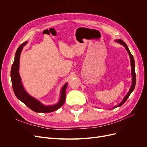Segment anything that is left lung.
<instances>
[{
    "label": "left lung",
    "mask_w": 147,
    "mask_h": 147,
    "mask_svg": "<svg viewBox=\"0 0 147 147\" xmlns=\"http://www.w3.org/2000/svg\"><path fill=\"white\" fill-rule=\"evenodd\" d=\"M115 42H118L120 44L122 45L123 46H125L126 51H127L129 55V57H130V64H131V67H132V69H131V71H132V85H131V87L129 89V91L128 93L127 94V95L125 96V97L123 98V101L120 102V104H119V105H117V106H115V107H114L113 109H115V108H117V107H119L120 106H121L123 104H124L126 101V100L127 99V98H129V96H130V95L131 94V93H132V91L134 90L135 89V84H136V73H135V60H134V58L133 57V55L131 54L127 45L123 42L122 40L121 39H118V40H115Z\"/></svg>",
    "instance_id": "left-lung-1"
}]
</instances>
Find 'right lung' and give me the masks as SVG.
Wrapping results in <instances>:
<instances>
[{"mask_svg":"<svg viewBox=\"0 0 147 147\" xmlns=\"http://www.w3.org/2000/svg\"><path fill=\"white\" fill-rule=\"evenodd\" d=\"M27 42H25L22 43L17 49L15 55L14 61L11 67V77L14 94L17 98L27 105L30 109L36 113H51L56 111L64 104L65 100V90L68 83H65L62 88L59 101L57 104L52 105H45L39 101H38L37 99L31 96L23 87L19 74L20 55L23 47L27 44Z\"/></svg>","mask_w":147,"mask_h":147,"instance_id":"add662e5","label":"right lung"}]
</instances>
